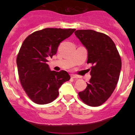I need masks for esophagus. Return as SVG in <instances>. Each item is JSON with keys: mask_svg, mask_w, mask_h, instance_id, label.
<instances>
[{"mask_svg": "<svg viewBox=\"0 0 135 135\" xmlns=\"http://www.w3.org/2000/svg\"><path fill=\"white\" fill-rule=\"evenodd\" d=\"M71 78H74V79H78V76H76V75L71 74Z\"/></svg>", "mask_w": 135, "mask_h": 135, "instance_id": "esophagus-1", "label": "esophagus"}]
</instances>
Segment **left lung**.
I'll list each match as a JSON object with an SVG mask.
<instances>
[{
    "label": "left lung",
    "mask_w": 135,
    "mask_h": 135,
    "mask_svg": "<svg viewBox=\"0 0 135 135\" xmlns=\"http://www.w3.org/2000/svg\"><path fill=\"white\" fill-rule=\"evenodd\" d=\"M75 35L88 51L87 64H91L87 86L78 93L82 102L98 107L110 97L120 77V55L114 41L108 35L92 30H78Z\"/></svg>",
    "instance_id": "1"
}]
</instances>
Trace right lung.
<instances>
[{
	"label": "right lung",
	"instance_id": "add662e5",
	"mask_svg": "<svg viewBox=\"0 0 135 135\" xmlns=\"http://www.w3.org/2000/svg\"><path fill=\"white\" fill-rule=\"evenodd\" d=\"M75 30L45 28L33 32L23 41L17 56L19 78L26 93L35 103L44 105L54 101L61 86L70 79L66 71H51L46 62L56 54L61 42Z\"/></svg>",
	"mask_w": 135,
	"mask_h": 135
}]
</instances>
